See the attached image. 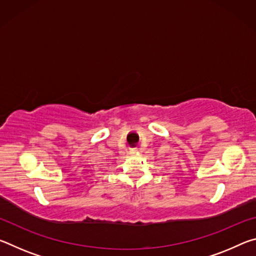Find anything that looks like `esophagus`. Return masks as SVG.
<instances>
[{"mask_svg":"<svg viewBox=\"0 0 256 256\" xmlns=\"http://www.w3.org/2000/svg\"><path fill=\"white\" fill-rule=\"evenodd\" d=\"M138 149L136 148H134V149H131V150H130V154H136L138 152Z\"/></svg>","mask_w":256,"mask_h":256,"instance_id":"obj_1","label":"esophagus"}]
</instances>
